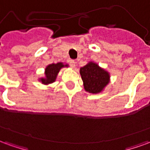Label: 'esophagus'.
Masks as SVG:
<instances>
[{
	"label": "esophagus",
	"mask_w": 150,
	"mask_h": 150,
	"mask_svg": "<svg viewBox=\"0 0 150 150\" xmlns=\"http://www.w3.org/2000/svg\"><path fill=\"white\" fill-rule=\"evenodd\" d=\"M69 63H70V66H71V67H75V64H76V62H75V60H72V59H71V60L69 61Z\"/></svg>",
	"instance_id": "34e87169"
}]
</instances>
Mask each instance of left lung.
Here are the masks:
<instances>
[{
  "mask_svg": "<svg viewBox=\"0 0 150 150\" xmlns=\"http://www.w3.org/2000/svg\"><path fill=\"white\" fill-rule=\"evenodd\" d=\"M80 75L85 90L90 93L100 92L109 81L108 73L94 62H89L81 67Z\"/></svg>",
  "mask_w": 150,
  "mask_h": 150,
  "instance_id": "8db88e82",
  "label": "left lung"
}]
</instances>
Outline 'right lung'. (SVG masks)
Segmentation results:
<instances>
[{"instance_id": "1", "label": "right lung", "mask_w": 150, "mask_h": 150, "mask_svg": "<svg viewBox=\"0 0 150 150\" xmlns=\"http://www.w3.org/2000/svg\"><path fill=\"white\" fill-rule=\"evenodd\" d=\"M63 67H64V65L62 62H58L56 64L52 63V64H50V65L47 66L46 68V72H45L46 78L41 79L42 83L44 84H48V83H51L55 81L56 76L60 71V69Z\"/></svg>"}]
</instances>
